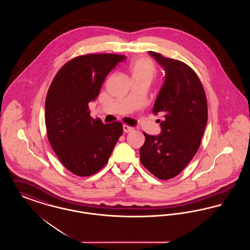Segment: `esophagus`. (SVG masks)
Segmentation results:
<instances>
[{"instance_id": "obj_1", "label": "esophagus", "mask_w": 250, "mask_h": 250, "mask_svg": "<svg viewBox=\"0 0 250 250\" xmlns=\"http://www.w3.org/2000/svg\"><path fill=\"white\" fill-rule=\"evenodd\" d=\"M123 129H124V132H125V133H129V132L134 131V127L129 126V125H124V126H123Z\"/></svg>"}]
</instances>
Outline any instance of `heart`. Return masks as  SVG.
<instances>
[{
	"instance_id": "obj_1",
	"label": "heart",
	"mask_w": 250,
	"mask_h": 250,
	"mask_svg": "<svg viewBox=\"0 0 250 250\" xmlns=\"http://www.w3.org/2000/svg\"><path fill=\"white\" fill-rule=\"evenodd\" d=\"M131 79H145L152 81L156 74L154 62L147 57H139L131 62L129 64Z\"/></svg>"
}]
</instances>
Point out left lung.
Listing matches in <instances>:
<instances>
[{"instance_id": "1", "label": "left lung", "mask_w": 250, "mask_h": 250, "mask_svg": "<svg viewBox=\"0 0 250 250\" xmlns=\"http://www.w3.org/2000/svg\"><path fill=\"white\" fill-rule=\"evenodd\" d=\"M149 54L165 70V82L153 107L163 114L161 133L145 136L141 162L156 178H173L188 166L201 145L208 119L207 100L195 71L178 60ZM160 122V121H159Z\"/></svg>"}]
</instances>
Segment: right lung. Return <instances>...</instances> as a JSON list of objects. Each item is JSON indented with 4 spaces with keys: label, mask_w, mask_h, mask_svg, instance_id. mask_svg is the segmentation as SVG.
I'll return each mask as SVG.
<instances>
[{
    "label": "right lung",
    "mask_w": 250,
    "mask_h": 250,
    "mask_svg": "<svg viewBox=\"0 0 250 250\" xmlns=\"http://www.w3.org/2000/svg\"><path fill=\"white\" fill-rule=\"evenodd\" d=\"M125 55L87 54L67 62L54 77L46 97L48 142L60 162L78 176H90L105 166L123 134L120 122L104 125L90 116L107 77Z\"/></svg>",
    "instance_id": "right-lung-1"
}]
</instances>
